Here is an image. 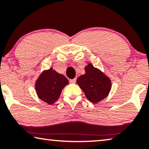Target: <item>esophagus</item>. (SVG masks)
Wrapping results in <instances>:
<instances>
[{"label": "esophagus", "mask_w": 149, "mask_h": 149, "mask_svg": "<svg viewBox=\"0 0 149 149\" xmlns=\"http://www.w3.org/2000/svg\"><path fill=\"white\" fill-rule=\"evenodd\" d=\"M75 82H76V78H74V79L70 80V84H75Z\"/></svg>", "instance_id": "obj_1"}]
</instances>
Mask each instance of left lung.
Masks as SVG:
<instances>
[{
	"instance_id": "8db88e82",
	"label": "left lung",
	"mask_w": 149,
	"mask_h": 149,
	"mask_svg": "<svg viewBox=\"0 0 149 149\" xmlns=\"http://www.w3.org/2000/svg\"><path fill=\"white\" fill-rule=\"evenodd\" d=\"M85 74L77 79V84L84 92L87 99L97 103L109 94L112 84L110 78L91 64L85 68Z\"/></svg>"
}]
</instances>
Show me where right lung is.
<instances>
[{"label":"right lung","mask_w":149,"mask_h":149,"mask_svg":"<svg viewBox=\"0 0 149 149\" xmlns=\"http://www.w3.org/2000/svg\"><path fill=\"white\" fill-rule=\"evenodd\" d=\"M69 84L64 75L60 74L50 68L45 70L35 82L37 96L42 101L52 104L58 99L62 90Z\"/></svg>","instance_id":"add662e5"}]
</instances>
